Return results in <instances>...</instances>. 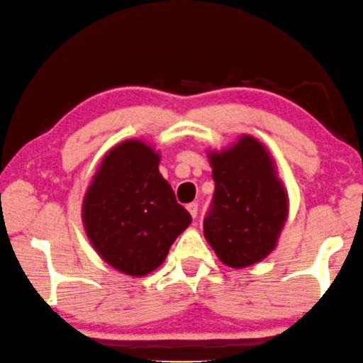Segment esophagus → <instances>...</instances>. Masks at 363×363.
<instances>
[{"instance_id": "esophagus-1", "label": "esophagus", "mask_w": 363, "mask_h": 363, "mask_svg": "<svg viewBox=\"0 0 363 363\" xmlns=\"http://www.w3.org/2000/svg\"><path fill=\"white\" fill-rule=\"evenodd\" d=\"M186 209H188V212H189V216H191L193 218L198 216V203H189L188 206H186Z\"/></svg>"}]
</instances>
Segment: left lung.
Returning <instances> with one entry per match:
<instances>
[{"label": "left lung", "instance_id": "obj_1", "mask_svg": "<svg viewBox=\"0 0 363 363\" xmlns=\"http://www.w3.org/2000/svg\"><path fill=\"white\" fill-rule=\"evenodd\" d=\"M216 182L204 236L225 265L242 269L265 259L288 218V193L269 151L242 135L233 146L209 154Z\"/></svg>", "mask_w": 363, "mask_h": 363}]
</instances>
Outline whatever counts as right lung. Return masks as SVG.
Returning <instances> with one entry per match:
<instances>
[{
  "instance_id": "obj_1",
  "label": "right lung",
  "mask_w": 363,
  "mask_h": 363,
  "mask_svg": "<svg viewBox=\"0 0 363 363\" xmlns=\"http://www.w3.org/2000/svg\"><path fill=\"white\" fill-rule=\"evenodd\" d=\"M159 160L143 141H122L106 154L83 199L82 218L93 247L125 275L156 270L191 223L160 175Z\"/></svg>"
}]
</instances>
